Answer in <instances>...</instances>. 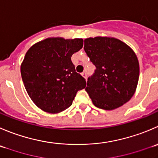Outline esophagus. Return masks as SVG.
<instances>
[{"label":"esophagus","instance_id":"34e87169","mask_svg":"<svg viewBox=\"0 0 158 158\" xmlns=\"http://www.w3.org/2000/svg\"><path fill=\"white\" fill-rule=\"evenodd\" d=\"M81 75H82V76H83V77L85 78V79H86V73H85V72H83V73H81Z\"/></svg>","mask_w":158,"mask_h":158}]
</instances>
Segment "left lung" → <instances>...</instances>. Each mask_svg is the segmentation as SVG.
<instances>
[{
    "label": "left lung",
    "mask_w": 158,
    "mask_h": 158,
    "mask_svg": "<svg viewBox=\"0 0 158 158\" xmlns=\"http://www.w3.org/2000/svg\"><path fill=\"white\" fill-rule=\"evenodd\" d=\"M84 50L96 66L85 89L93 103L112 110L128 102L135 93L140 74L134 52L124 42L110 37L86 38Z\"/></svg>",
    "instance_id": "1"
}]
</instances>
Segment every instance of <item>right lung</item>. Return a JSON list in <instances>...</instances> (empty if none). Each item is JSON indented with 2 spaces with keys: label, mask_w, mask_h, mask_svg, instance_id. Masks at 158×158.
<instances>
[{
  "label": "right lung",
  "mask_w": 158,
  "mask_h": 158,
  "mask_svg": "<svg viewBox=\"0 0 158 158\" xmlns=\"http://www.w3.org/2000/svg\"><path fill=\"white\" fill-rule=\"evenodd\" d=\"M83 46L82 38H49L32 45L26 53L21 74L27 94L41 110L64 111L73 103L85 79L77 73L71 57Z\"/></svg>",
  "instance_id": "add662e5"
}]
</instances>
